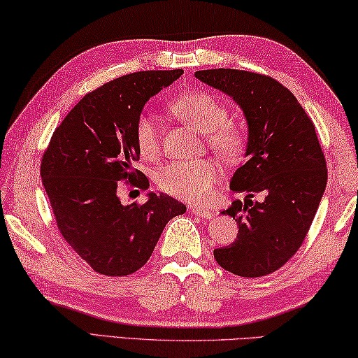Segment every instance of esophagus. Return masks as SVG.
I'll return each instance as SVG.
<instances>
[{"label":"esophagus","instance_id":"34e87169","mask_svg":"<svg viewBox=\"0 0 358 358\" xmlns=\"http://www.w3.org/2000/svg\"><path fill=\"white\" fill-rule=\"evenodd\" d=\"M191 211L201 219H211L214 216V213L211 210H206V208H201V206H194L191 208Z\"/></svg>","mask_w":358,"mask_h":358}]
</instances>
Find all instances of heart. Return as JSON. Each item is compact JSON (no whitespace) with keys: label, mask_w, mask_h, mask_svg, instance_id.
I'll return each instance as SVG.
<instances>
[{"label":"heart","mask_w":358,"mask_h":358,"mask_svg":"<svg viewBox=\"0 0 358 358\" xmlns=\"http://www.w3.org/2000/svg\"><path fill=\"white\" fill-rule=\"evenodd\" d=\"M171 113L197 131L206 134V144L225 161H236L245 147L241 125L229 119L222 101L208 92L183 94L169 103ZM136 147L142 158L153 159L159 153L158 125L150 114H141L134 127ZM220 169L213 159L175 161L158 173V186L169 196L186 201H201L213 196Z\"/></svg>","instance_id":"obj_1"}]
</instances>
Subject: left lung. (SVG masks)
Returning <instances> with one entry per match:
<instances>
[{
	"label": "left lung",
	"mask_w": 358,
	"mask_h": 358,
	"mask_svg": "<svg viewBox=\"0 0 358 358\" xmlns=\"http://www.w3.org/2000/svg\"><path fill=\"white\" fill-rule=\"evenodd\" d=\"M196 78L231 96L247 120L245 162L230 189L247 192L229 214L239 227L231 245L214 250L225 271L239 277L275 272L302 245L327 185L326 158L313 122L274 78L235 69L199 70ZM262 192L265 199L253 202Z\"/></svg>",
	"instance_id": "8db88e82"
}]
</instances>
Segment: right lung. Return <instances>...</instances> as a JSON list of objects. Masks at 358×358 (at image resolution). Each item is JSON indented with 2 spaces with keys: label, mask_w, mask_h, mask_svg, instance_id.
Returning a JSON list of instances; mask_svg holds the SVG:
<instances>
[{
  "label": "right lung",
  "mask_w": 358,
  "mask_h": 358,
  "mask_svg": "<svg viewBox=\"0 0 358 358\" xmlns=\"http://www.w3.org/2000/svg\"><path fill=\"white\" fill-rule=\"evenodd\" d=\"M183 70L136 71L84 95L55 129L41 177L56 225L67 244L95 272L129 275L152 257L166 224L186 206L166 194L122 205L120 181L148 187L134 127L145 103ZM139 178V180H136Z\"/></svg>",
  "instance_id": "right-lung-1"
}]
</instances>
